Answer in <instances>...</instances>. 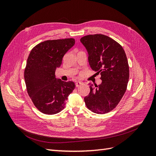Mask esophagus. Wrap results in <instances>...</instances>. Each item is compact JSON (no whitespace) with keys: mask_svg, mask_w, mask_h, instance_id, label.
<instances>
[{"mask_svg":"<svg viewBox=\"0 0 156 156\" xmlns=\"http://www.w3.org/2000/svg\"><path fill=\"white\" fill-rule=\"evenodd\" d=\"M83 84V82H81V81H77L76 83H75V86H76V87H79L81 85V84Z\"/></svg>","mask_w":156,"mask_h":156,"instance_id":"1","label":"esophagus"}]
</instances>
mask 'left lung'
<instances>
[{
  "instance_id": "obj_1",
  "label": "left lung",
  "mask_w": 156,
  "mask_h": 156,
  "mask_svg": "<svg viewBox=\"0 0 156 156\" xmlns=\"http://www.w3.org/2000/svg\"><path fill=\"white\" fill-rule=\"evenodd\" d=\"M88 53L91 68L100 73L101 83L93 87L84 100L88 109L105 114L119 104L126 91L129 81L128 61L122 45L107 36L97 34L81 37Z\"/></svg>"
}]
</instances>
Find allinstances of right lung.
I'll list each match as a JSON object with an SVG mask.
<instances>
[{"label":"right lung","instance_id":"right-lung-1","mask_svg":"<svg viewBox=\"0 0 156 156\" xmlns=\"http://www.w3.org/2000/svg\"><path fill=\"white\" fill-rule=\"evenodd\" d=\"M75 39L46 40L32 48L24 72L27 90L34 106L45 115H54L65 107L75 84L56 80L55 71Z\"/></svg>","mask_w":156,"mask_h":156}]
</instances>
